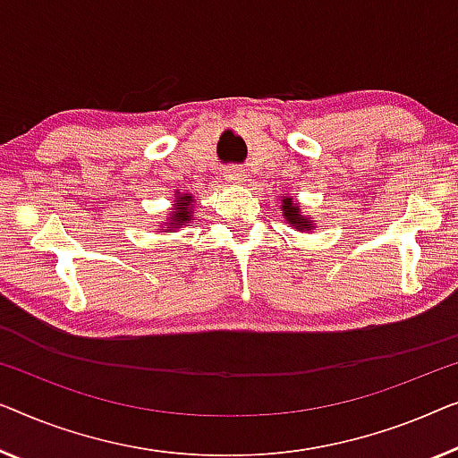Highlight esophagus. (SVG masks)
Wrapping results in <instances>:
<instances>
[{
	"instance_id": "1",
	"label": "esophagus",
	"mask_w": 458,
	"mask_h": 458,
	"mask_svg": "<svg viewBox=\"0 0 458 458\" xmlns=\"http://www.w3.org/2000/svg\"><path fill=\"white\" fill-rule=\"evenodd\" d=\"M222 176H224V180H226V182H242L244 172H242V167L230 165V167H226V170L222 172Z\"/></svg>"
}]
</instances>
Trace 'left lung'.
<instances>
[{
	"label": "left lung",
	"mask_w": 458,
	"mask_h": 458,
	"mask_svg": "<svg viewBox=\"0 0 458 458\" xmlns=\"http://www.w3.org/2000/svg\"><path fill=\"white\" fill-rule=\"evenodd\" d=\"M282 211H284L286 220L296 226L299 230H305V228H313L311 222L305 220V217H301L299 214V208H296V203H293V199H284V205H282Z\"/></svg>",
	"instance_id": "8db88e82"
}]
</instances>
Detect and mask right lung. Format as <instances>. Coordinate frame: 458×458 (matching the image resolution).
<instances>
[{"label": "right lung", "mask_w": 458, "mask_h": 458, "mask_svg": "<svg viewBox=\"0 0 458 458\" xmlns=\"http://www.w3.org/2000/svg\"><path fill=\"white\" fill-rule=\"evenodd\" d=\"M191 203H192V197L191 195L178 197L176 211H174L172 217H170V226L180 228V226H186V224L191 222V208H192Z\"/></svg>", "instance_id": "obj_1"}]
</instances>
